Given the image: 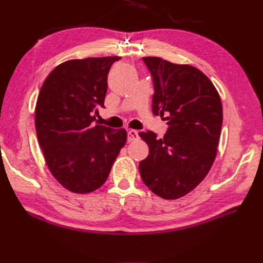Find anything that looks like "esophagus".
<instances>
[{"label": "esophagus", "mask_w": 263, "mask_h": 263, "mask_svg": "<svg viewBox=\"0 0 263 263\" xmlns=\"http://www.w3.org/2000/svg\"><path fill=\"white\" fill-rule=\"evenodd\" d=\"M139 138V133L136 130H130L127 132V141L131 142V141H135Z\"/></svg>", "instance_id": "34e87169"}]
</instances>
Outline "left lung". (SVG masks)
Segmentation results:
<instances>
[{
    "instance_id": "1",
    "label": "left lung",
    "mask_w": 263,
    "mask_h": 263,
    "mask_svg": "<svg viewBox=\"0 0 263 263\" xmlns=\"http://www.w3.org/2000/svg\"><path fill=\"white\" fill-rule=\"evenodd\" d=\"M154 79L153 113L167 115L163 139L139 136L149 154L139 164L143 183L166 200L191 192L214 164L222 124V106L209 78L194 66L156 57L142 58Z\"/></svg>"
}]
</instances>
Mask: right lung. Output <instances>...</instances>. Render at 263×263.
<instances>
[{
  "instance_id": "obj_1",
  "label": "right lung",
  "mask_w": 263,
  "mask_h": 263,
  "mask_svg": "<svg viewBox=\"0 0 263 263\" xmlns=\"http://www.w3.org/2000/svg\"><path fill=\"white\" fill-rule=\"evenodd\" d=\"M120 57L69 60L44 81L35 108L38 143L48 170L73 193H90L106 182L127 133L95 124L104 107L107 76Z\"/></svg>"
}]
</instances>
